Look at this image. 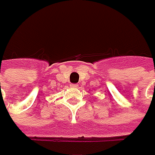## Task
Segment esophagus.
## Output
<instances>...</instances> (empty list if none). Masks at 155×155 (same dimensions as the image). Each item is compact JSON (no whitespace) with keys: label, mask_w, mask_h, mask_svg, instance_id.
Here are the masks:
<instances>
[{"label":"esophagus","mask_w":155,"mask_h":155,"mask_svg":"<svg viewBox=\"0 0 155 155\" xmlns=\"http://www.w3.org/2000/svg\"><path fill=\"white\" fill-rule=\"evenodd\" d=\"M70 86H71V87H74V88H77L78 85L77 84H71V85H70Z\"/></svg>","instance_id":"esophagus-1"}]
</instances>
